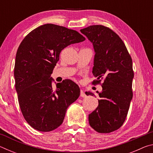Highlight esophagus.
I'll return each instance as SVG.
<instances>
[{
  "mask_svg": "<svg viewBox=\"0 0 153 153\" xmlns=\"http://www.w3.org/2000/svg\"><path fill=\"white\" fill-rule=\"evenodd\" d=\"M80 97H86V94H85V93L82 90H80Z\"/></svg>",
  "mask_w": 153,
  "mask_h": 153,
  "instance_id": "esophagus-1",
  "label": "esophagus"
}]
</instances>
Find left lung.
Returning a JSON list of instances; mask_svg holds the SVG:
<instances>
[{
  "label": "left lung",
  "mask_w": 153,
  "mask_h": 153,
  "mask_svg": "<svg viewBox=\"0 0 153 153\" xmlns=\"http://www.w3.org/2000/svg\"><path fill=\"white\" fill-rule=\"evenodd\" d=\"M80 32L92 43L95 55L92 74L102 81L98 105L90 114V126L98 133H110L123 125L132 99V60L117 33L101 25H90ZM86 95H94L86 92Z\"/></svg>",
  "instance_id": "8db88e82"
}]
</instances>
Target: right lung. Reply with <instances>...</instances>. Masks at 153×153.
I'll return each instance as SVG.
<instances>
[{
  "label": "right lung",
  "instance_id": "right-lung-1",
  "mask_svg": "<svg viewBox=\"0 0 153 153\" xmlns=\"http://www.w3.org/2000/svg\"><path fill=\"white\" fill-rule=\"evenodd\" d=\"M86 40L76 30L47 24L25 36L17 49L14 68L15 89L22 113L33 129L50 131L60 126L67 108L80 94L70 79L56 83L51 77L61 51Z\"/></svg>",
  "mask_w": 153,
  "mask_h": 153
}]
</instances>
